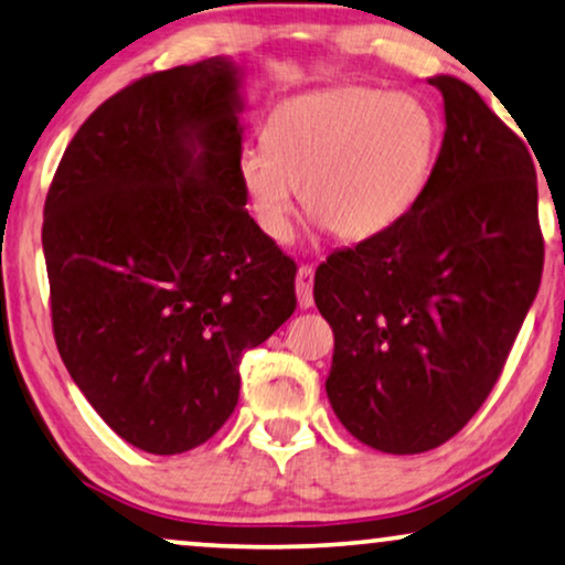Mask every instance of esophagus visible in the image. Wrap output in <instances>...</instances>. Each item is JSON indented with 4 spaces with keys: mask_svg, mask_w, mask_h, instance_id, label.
I'll return each mask as SVG.
<instances>
[{
    "mask_svg": "<svg viewBox=\"0 0 565 565\" xmlns=\"http://www.w3.org/2000/svg\"><path fill=\"white\" fill-rule=\"evenodd\" d=\"M296 292L300 308L313 306V265H300L296 277Z\"/></svg>",
    "mask_w": 565,
    "mask_h": 565,
    "instance_id": "esophagus-1",
    "label": "esophagus"
}]
</instances>
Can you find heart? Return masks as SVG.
Returning a JSON list of instances; mask_svg holds the SVG:
<instances>
[{
    "mask_svg": "<svg viewBox=\"0 0 565 565\" xmlns=\"http://www.w3.org/2000/svg\"><path fill=\"white\" fill-rule=\"evenodd\" d=\"M246 149L238 182L262 234L288 242L298 190L306 211L347 242L383 234L427 188L437 122L416 97L339 87L292 97Z\"/></svg>",
    "mask_w": 565,
    "mask_h": 565,
    "instance_id": "b5f03b06",
    "label": "heart"
}]
</instances>
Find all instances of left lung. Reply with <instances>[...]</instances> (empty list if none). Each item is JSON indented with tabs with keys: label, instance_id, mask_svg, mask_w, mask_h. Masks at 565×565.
Listing matches in <instances>:
<instances>
[{
	"label": "left lung",
	"instance_id": "obj_1",
	"mask_svg": "<svg viewBox=\"0 0 565 565\" xmlns=\"http://www.w3.org/2000/svg\"><path fill=\"white\" fill-rule=\"evenodd\" d=\"M445 138L404 218L316 269L334 329L331 408L381 452L435 450L473 419L507 365L543 277L527 143L470 84L431 76Z\"/></svg>",
	"mask_w": 565,
	"mask_h": 565
}]
</instances>
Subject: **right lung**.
I'll use <instances>...</instances> for the list:
<instances>
[{
	"mask_svg": "<svg viewBox=\"0 0 565 565\" xmlns=\"http://www.w3.org/2000/svg\"><path fill=\"white\" fill-rule=\"evenodd\" d=\"M236 89L221 56L130 82L82 122L45 195L61 360L151 455L223 427L244 352L298 306V265L246 211Z\"/></svg>",
	"mask_w": 565,
	"mask_h": 565,
	"instance_id": "1",
	"label": "right lung"
}]
</instances>
